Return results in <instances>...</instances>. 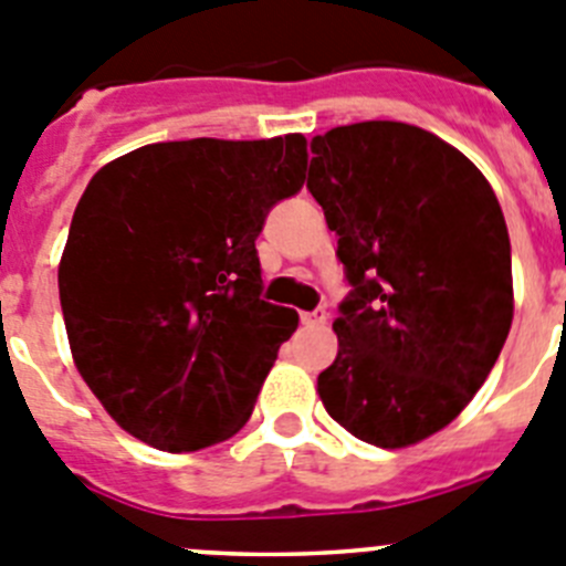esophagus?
I'll return each mask as SVG.
<instances>
[{"label":"esophagus","mask_w":566,"mask_h":566,"mask_svg":"<svg viewBox=\"0 0 566 566\" xmlns=\"http://www.w3.org/2000/svg\"><path fill=\"white\" fill-rule=\"evenodd\" d=\"M326 319H328L326 308H314V312L300 314V323H303V326H323Z\"/></svg>","instance_id":"obj_1"}]
</instances>
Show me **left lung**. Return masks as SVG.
<instances>
[{
    "label": "left lung",
    "mask_w": 566,
    "mask_h": 566,
    "mask_svg": "<svg viewBox=\"0 0 566 566\" xmlns=\"http://www.w3.org/2000/svg\"><path fill=\"white\" fill-rule=\"evenodd\" d=\"M312 153L306 187L352 286L319 399L352 437L405 448L453 422L502 354L507 223L484 175L413 124L334 127Z\"/></svg>",
    "instance_id": "8db88e82"
}]
</instances>
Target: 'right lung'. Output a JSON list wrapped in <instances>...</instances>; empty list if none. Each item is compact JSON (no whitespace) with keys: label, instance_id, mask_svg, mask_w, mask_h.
<instances>
[{"label":"right lung","instance_id":"add662e5","mask_svg":"<svg viewBox=\"0 0 566 566\" xmlns=\"http://www.w3.org/2000/svg\"><path fill=\"white\" fill-rule=\"evenodd\" d=\"M306 138L147 144L93 175L59 263L78 374L135 439L201 451L252 417L297 312L263 300L254 240L306 181Z\"/></svg>","mask_w":566,"mask_h":566}]
</instances>
